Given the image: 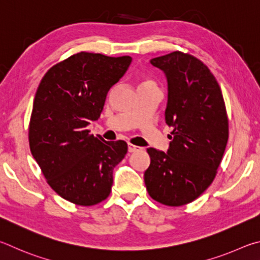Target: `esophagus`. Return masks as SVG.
<instances>
[{"label": "esophagus", "instance_id": "1", "mask_svg": "<svg viewBox=\"0 0 260 260\" xmlns=\"http://www.w3.org/2000/svg\"><path fill=\"white\" fill-rule=\"evenodd\" d=\"M140 149H142V147H139V146H136V145H133V144H127V151H129L130 153L139 152Z\"/></svg>", "mask_w": 260, "mask_h": 260}]
</instances>
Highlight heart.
<instances>
[{
  "label": "heart",
  "instance_id": "heart-1",
  "mask_svg": "<svg viewBox=\"0 0 260 260\" xmlns=\"http://www.w3.org/2000/svg\"><path fill=\"white\" fill-rule=\"evenodd\" d=\"M146 83H149V82H143V83H142V84H146Z\"/></svg>",
  "mask_w": 260,
  "mask_h": 260
}]
</instances>
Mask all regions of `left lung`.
Returning a JSON list of instances; mask_svg holds the SVG:
<instances>
[{"label": "left lung", "mask_w": 260, "mask_h": 260, "mask_svg": "<svg viewBox=\"0 0 260 260\" xmlns=\"http://www.w3.org/2000/svg\"><path fill=\"white\" fill-rule=\"evenodd\" d=\"M168 82L166 123L172 126L167 153L149 147L145 171L155 201L179 207L198 199L215 179L229 140L224 98L210 70L179 51L151 59Z\"/></svg>", "instance_id": "obj_1"}]
</instances>
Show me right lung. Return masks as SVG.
<instances>
[{
    "mask_svg": "<svg viewBox=\"0 0 260 260\" xmlns=\"http://www.w3.org/2000/svg\"><path fill=\"white\" fill-rule=\"evenodd\" d=\"M133 58L80 52L45 73L29 122V147L48 184L62 199L93 206L111 193L113 170L127 152L123 140L105 142L86 126L98 120L108 91Z\"/></svg>",
    "mask_w": 260,
    "mask_h": 260,
    "instance_id": "add662e5",
    "label": "right lung"
}]
</instances>
